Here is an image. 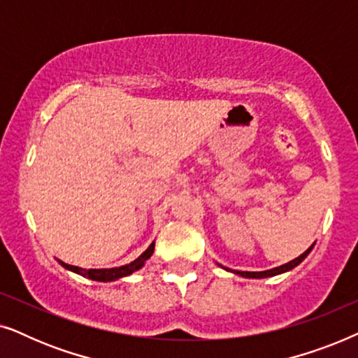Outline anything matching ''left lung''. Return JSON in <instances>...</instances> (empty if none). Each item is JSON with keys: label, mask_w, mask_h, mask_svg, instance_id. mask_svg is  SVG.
Returning a JSON list of instances; mask_svg holds the SVG:
<instances>
[{"label": "left lung", "mask_w": 358, "mask_h": 358, "mask_svg": "<svg viewBox=\"0 0 358 358\" xmlns=\"http://www.w3.org/2000/svg\"><path fill=\"white\" fill-rule=\"evenodd\" d=\"M315 248V244H311L310 248L306 249L305 252L301 254V256H298L296 259H293V261L283 264V266L280 267H275V268H271V271H262V272H241V271H231L233 273H236V275H241V277H246V278H267V277H273V275H278V273H283V272H288L292 271V268H295L298 264L305 261V257L308 256V254L311 252V249ZM223 267V266H222ZM227 268V267H223ZM227 271H229V268H227Z\"/></svg>", "instance_id": "8db88e82"}]
</instances>
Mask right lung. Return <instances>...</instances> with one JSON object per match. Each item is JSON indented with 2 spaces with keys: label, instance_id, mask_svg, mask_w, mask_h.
<instances>
[{
  "label": "right lung",
  "instance_id": "1",
  "mask_svg": "<svg viewBox=\"0 0 358 358\" xmlns=\"http://www.w3.org/2000/svg\"><path fill=\"white\" fill-rule=\"evenodd\" d=\"M153 251H155V241L151 243L150 248L146 249V251L141 254V256L136 257L134 262L125 264V266H120V267H114V268H90V271H86V268H81V267H76V266H70V264H65V262H62V261H58V262H60L65 268H68V271H71V272H75V273H80V275H83V277L91 278V280H96V282H114V280H119V278H122V277H127V275H130V273L140 271V268L145 266V262L151 257V254H153Z\"/></svg>",
  "mask_w": 358,
  "mask_h": 358
}]
</instances>
